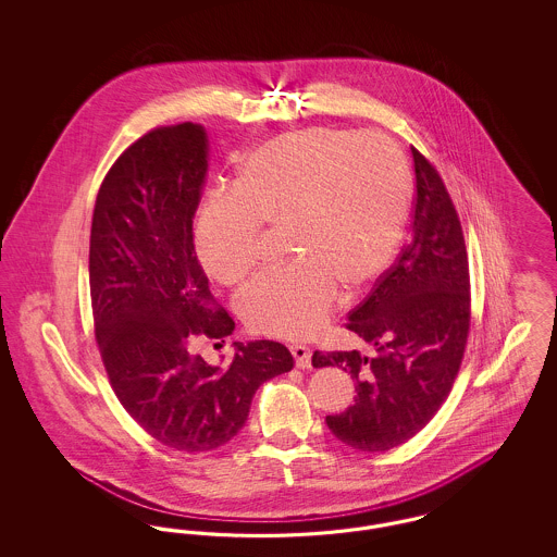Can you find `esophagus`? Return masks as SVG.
Instances as JSON below:
<instances>
[{
  "instance_id": "1",
  "label": "esophagus",
  "mask_w": 557,
  "mask_h": 557,
  "mask_svg": "<svg viewBox=\"0 0 557 557\" xmlns=\"http://www.w3.org/2000/svg\"><path fill=\"white\" fill-rule=\"evenodd\" d=\"M292 355H294V361H296V368L300 370H309L311 368V357H313V350L309 346L292 345Z\"/></svg>"
}]
</instances>
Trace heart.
Returning <instances> with one entry per match:
<instances>
[{
  "mask_svg": "<svg viewBox=\"0 0 557 557\" xmlns=\"http://www.w3.org/2000/svg\"><path fill=\"white\" fill-rule=\"evenodd\" d=\"M409 212V171L380 135L313 127L277 137L242 162L236 187L211 191L196 219L198 259L236 284L259 263L263 225L286 227L290 263L238 294L248 330L309 338L341 302V286L375 280L397 252Z\"/></svg>",
  "mask_w": 557,
  "mask_h": 557,
  "instance_id": "heart-1",
  "label": "heart"
}]
</instances>
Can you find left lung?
<instances>
[{"mask_svg":"<svg viewBox=\"0 0 557 557\" xmlns=\"http://www.w3.org/2000/svg\"><path fill=\"white\" fill-rule=\"evenodd\" d=\"M416 202L411 239L346 327L371 346L313 352L355 380V403L325 424L348 447L384 453L413 438L449 397L472 318L470 267L461 221L434 164L411 146Z\"/></svg>","mask_w":557,"mask_h":557,"instance_id":"1","label":"left lung"}]
</instances>
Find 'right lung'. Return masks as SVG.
<instances>
[{
	"label": "right lung",
	"mask_w": 557,
	"mask_h": 557,
	"mask_svg": "<svg viewBox=\"0 0 557 557\" xmlns=\"http://www.w3.org/2000/svg\"><path fill=\"white\" fill-rule=\"evenodd\" d=\"M207 150L194 123L141 135L110 166L89 238L91 313L110 386L152 438L186 453L230 443L259 386L294 368L273 341L236 343L225 368L194 352L196 338L225 343L236 327L194 250Z\"/></svg>",
	"instance_id": "add662e5"
}]
</instances>
